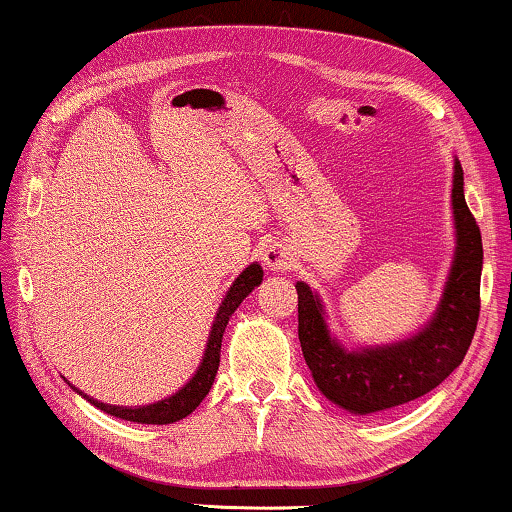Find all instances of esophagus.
<instances>
[{
    "label": "esophagus",
    "mask_w": 512,
    "mask_h": 512,
    "mask_svg": "<svg viewBox=\"0 0 512 512\" xmlns=\"http://www.w3.org/2000/svg\"><path fill=\"white\" fill-rule=\"evenodd\" d=\"M261 261H263L265 268L272 270V272H284L293 265V254H291V249L286 247V244L272 242L263 249Z\"/></svg>",
    "instance_id": "34e87169"
}]
</instances>
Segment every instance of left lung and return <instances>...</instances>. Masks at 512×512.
Masks as SVG:
<instances>
[{"label": "left lung", "mask_w": 512, "mask_h": 512, "mask_svg": "<svg viewBox=\"0 0 512 512\" xmlns=\"http://www.w3.org/2000/svg\"><path fill=\"white\" fill-rule=\"evenodd\" d=\"M457 256L434 321L406 342L348 353L325 328L321 300L298 288V337L311 376L330 402L353 413H376L427 395L453 374L469 351L480 316L483 238L464 201L459 161L453 180Z\"/></svg>", "instance_id": "8db88e82"}]
</instances>
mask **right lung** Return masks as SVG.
<instances>
[{
	"label": "right lung",
	"instance_id": "right-lung-1",
	"mask_svg": "<svg viewBox=\"0 0 512 512\" xmlns=\"http://www.w3.org/2000/svg\"><path fill=\"white\" fill-rule=\"evenodd\" d=\"M263 281V268L261 265H249L235 284L231 286V291L226 293L224 302L217 311V318H214V325L210 330V339H207V348H205V358L198 367V372L180 392H175L173 397L161 399L157 404L150 406H138V409H127V406H110L103 402H96V399L87 397V402H92L96 409L110 413V416L122 418V420H131V422H140V425H168V422H177L182 418H187L191 411L196 409L198 404L203 402L207 392H210L214 376H217L219 369V353H221V337H224V330L228 325V318L233 316V311L240 307V302L247 298V295L254 291V288Z\"/></svg>",
	"mask_w": 512,
	"mask_h": 512
}]
</instances>
